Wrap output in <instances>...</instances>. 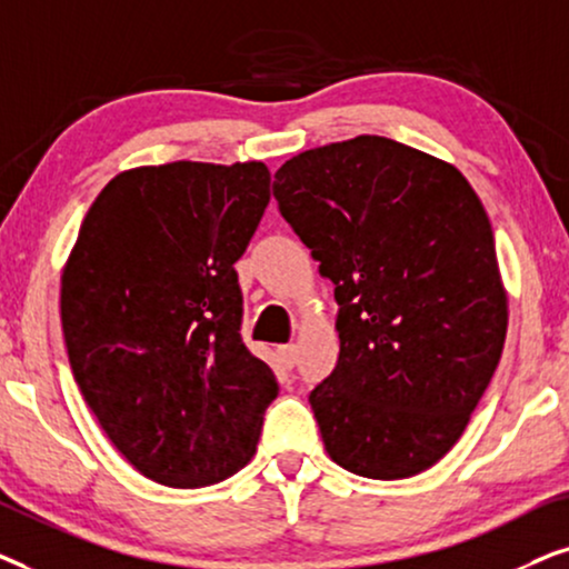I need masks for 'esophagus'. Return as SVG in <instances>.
<instances>
[{"label": "esophagus", "instance_id": "obj_1", "mask_svg": "<svg viewBox=\"0 0 569 569\" xmlns=\"http://www.w3.org/2000/svg\"><path fill=\"white\" fill-rule=\"evenodd\" d=\"M278 359L286 369H293V367H297V361H299V348L293 343L291 346H280L278 348Z\"/></svg>", "mask_w": 569, "mask_h": 569}]
</instances>
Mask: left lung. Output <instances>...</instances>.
<instances>
[{"label": "left lung", "mask_w": 569, "mask_h": 569, "mask_svg": "<svg viewBox=\"0 0 569 569\" xmlns=\"http://www.w3.org/2000/svg\"><path fill=\"white\" fill-rule=\"evenodd\" d=\"M280 216L336 283L340 353L309 392L328 456L367 479L427 471L502 356L495 231L456 166L361 134L276 171Z\"/></svg>", "instance_id": "left-lung-1"}]
</instances>
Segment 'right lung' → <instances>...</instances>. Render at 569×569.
Wrapping results in <instances>:
<instances>
[{"label":"right lung","mask_w":569,"mask_h":569,"mask_svg":"<svg viewBox=\"0 0 569 569\" xmlns=\"http://www.w3.org/2000/svg\"><path fill=\"white\" fill-rule=\"evenodd\" d=\"M268 202L260 161L142 166L103 187L67 260L74 382L113 448L163 487H208L247 466L278 396L241 340L233 270Z\"/></svg>","instance_id":"obj_1"}]
</instances>
